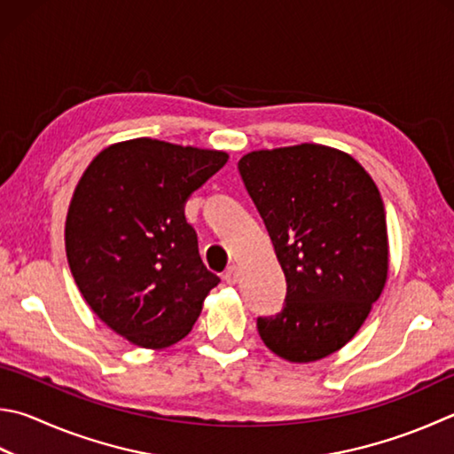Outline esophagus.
Wrapping results in <instances>:
<instances>
[{"instance_id":"1","label":"esophagus","mask_w":454,"mask_h":454,"mask_svg":"<svg viewBox=\"0 0 454 454\" xmlns=\"http://www.w3.org/2000/svg\"><path fill=\"white\" fill-rule=\"evenodd\" d=\"M224 279H226V284H236L238 279H240V268H238V266H230V268L226 270Z\"/></svg>"}]
</instances>
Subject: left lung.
I'll use <instances>...</instances> for the list:
<instances>
[{
    "label": "left lung",
    "mask_w": 454,
    "mask_h": 454,
    "mask_svg": "<svg viewBox=\"0 0 454 454\" xmlns=\"http://www.w3.org/2000/svg\"><path fill=\"white\" fill-rule=\"evenodd\" d=\"M238 170L287 282L284 309L258 317L262 341L292 364L332 356L364 325L389 271L373 178L348 153L311 143L248 153Z\"/></svg>",
    "instance_id": "obj_1"
}]
</instances>
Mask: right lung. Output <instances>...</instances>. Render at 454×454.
<instances>
[{
    "label": "right lung",
    "mask_w": 454,
    "mask_h": 454,
    "mask_svg": "<svg viewBox=\"0 0 454 454\" xmlns=\"http://www.w3.org/2000/svg\"><path fill=\"white\" fill-rule=\"evenodd\" d=\"M226 162L222 151L133 138L98 153L73 192L71 274L98 319L138 348L186 337L220 284L200 260L184 204Z\"/></svg>",
    "instance_id": "right-lung-1"
}]
</instances>
